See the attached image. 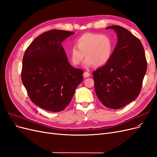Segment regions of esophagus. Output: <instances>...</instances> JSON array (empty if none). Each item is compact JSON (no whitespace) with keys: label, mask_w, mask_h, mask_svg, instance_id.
Segmentation results:
<instances>
[{"label":"esophagus","mask_w":157,"mask_h":157,"mask_svg":"<svg viewBox=\"0 0 157 157\" xmlns=\"http://www.w3.org/2000/svg\"><path fill=\"white\" fill-rule=\"evenodd\" d=\"M83 76H84V78H87V77H90V74L89 73H88V72H84V74H83Z\"/></svg>","instance_id":"obj_1"}]
</instances>
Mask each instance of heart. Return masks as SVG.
<instances>
[{
	"instance_id": "b5f03b06",
	"label": "heart",
	"mask_w": 157,
	"mask_h": 157,
	"mask_svg": "<svg viewBox=\"0 0 157 157\" xmlns=\"http://www.w3.org/2000/svg\"><path fill=\"white\" fill-rule=\"evenodd\" d=\"M113 50L114 42L111 37L99 33H86L75 40V46L70 48L68 56L74 65L81 63L85 56V66L101 67L109 62Z\"/></svg>"
}]
</instances>
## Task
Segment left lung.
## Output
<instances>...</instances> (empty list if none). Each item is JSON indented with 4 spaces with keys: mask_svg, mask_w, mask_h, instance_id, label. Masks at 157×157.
I'll return each mask as SVG.
<instances>
[{
    "mask_svg": "<svg viewBox=\"0 0 157 157\" xmlns=\"http://www.w3.org/2000/svg\"><path fill=\"white\" fill-rule=\"evenodd\" d=\"M115 31L117 44L110 60L94 71L95 91L105 107L118 109L139 96L147 71L145 51L141 41L124 27H106Z\"/></svg>",
    "mask_w": 157,
    "mask_h": 157,
    "instance_id": "left-lung-1",
    "label": "left lung"
}]
</instances>
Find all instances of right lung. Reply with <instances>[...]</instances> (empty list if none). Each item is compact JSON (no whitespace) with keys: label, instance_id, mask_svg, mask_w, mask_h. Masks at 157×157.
I'll return each mask as SVG.
<instances>
[{"label":"right lung","instance_id":"1","mask_svg":"<svg viewBox=\"0 0 157 157\" xmlns=\"http://www.w3.org/2000/svg\"><path fill=\"white\" fill-rule=\"evenodd\" d=\"M74 33L58 29L42 33L23 56L22 82L31 100L44 110H64L83 80V70L71 65L61 45Z\"/></svg>","mask_w":157,"mask_h":157}]
</instances>
